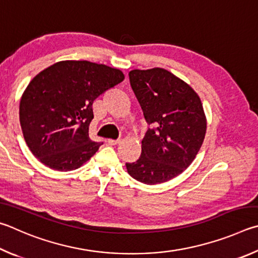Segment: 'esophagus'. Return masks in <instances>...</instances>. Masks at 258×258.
Returning <instances> with one entry per match:
<instances>
[{"mask_svg": "<svg viewBox=\"0 0 258 258\" xmlns=\"http://www.w3.org/2000/svg\"><path fill=\"white\" fill-rule=\"evenodd\" d=\"M121 141L120 139H108L107 141V143L110 144V145H117V144H119Z\"/></svg>", "mask_w": 258, "mask_h": 258, "instance_id": "1", "label": "esophagus"}]
</instances>
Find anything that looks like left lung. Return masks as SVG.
<instances>
[{
	"label": "left lung",
	"mask_w": 258,
	"mask_h": 258,
	"mask_svg": "<svg viewBox=\"0 0 258 258\" xmlns=\"http://www.w3.org/2000/svg\"><path fill=\"white\" fill-rule=\"evenodd\" d=\"M130 85L141 104L148 129L142 155L125 163L137 181L162 183L182 173L195 160L204 142L206 116L197 93L162 68L129 72Z\"/></svg>",
	"instance_id": "1"
}]
</instances>
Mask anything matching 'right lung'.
Here are the masks:
<instances>
[{"mask_svg":"<svg viewBox=\"0 0 258 258\" xmlns=\"http://www.w3.org/2000/svg\"><path fill=\"white\" fill-rule=\"evenodd\" d=\"M124 79L122 71L89 61H61L40 71L20 99V125L36 159L56 171L80 168L101 143L89 138L93 102Z\"/></svg>","mask_w":258,"mask_h":258,"instance_id":"1","label":"right lung"}]
</instances>
